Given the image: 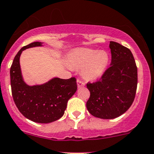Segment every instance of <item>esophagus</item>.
<instances>
[{"instance_id": "esophagus-1", "label": "esophagus", "mask_w": 154, "mask_h": 154, "mask_svg": "<svg viewBox=\"0 0 154 154\" xmlns=\"http://www.w3.org/2000/svg\"><path fill=\"white\" fill-rule=\"evenodd\" d=\"M77 85H78V87L81 88V87H82V86H85V84H84L83 82H82L80 79H77Z\"/></svg>"}]
</instances>
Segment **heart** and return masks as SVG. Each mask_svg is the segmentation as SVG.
I'll use <instances>...</instances> for the list:
<instances>
[{
	"label": "heart",
	"instance_id": "b5f03b06",
	"mask_svg": "<svg viewBox=\"0 0 154 154\" xmlns=\"http://www.w3.org/2000/svg\"><path fill=\"white\" fill-rule=\"evenodd\" d=\"M110 63V55L105 50L78 48L68 54V64L71 68L81 69L83 79L94 81L103 75Z\"/></svg>",
	"mask_w": 154,
	"mask_h": 154
}]
</instances>
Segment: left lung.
I'll return each mask as SVG.
<instances>
[{"mask_svg":"<svg viewBox=\"0 0 154 154\" xmlns=\"http://www.w3.org/2000/svg\"><path fill=\"white\" fill-rule=\"evenodd\" d=\"M110 67L99 82L87 84L90 97L86 103L89 113L97 118L112 119L130 108L137 84V69L131 51L110 41Z\"/></svg>","mask_w":154,"mask_h":154,"instance_id":"left-lung-1","label":"left lung"}]
</instances>
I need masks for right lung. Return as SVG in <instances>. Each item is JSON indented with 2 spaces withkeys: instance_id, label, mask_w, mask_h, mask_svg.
Segmentation results:
<instances>
[{
  "instance_id": "right-lung-1",
  "label": "right lung",
  "mask_w": 154,
  "mask_h": 154,
  "mask_svg": "<svg viewBox=\"0 0 154 154\" xmlns=\"http://www.w3.org/2000/svg\"><path fill=\"white\" fill-rule=\"evenodd\" d=\"M43 46L41 42H33L22 47L14 59L10 77L12 96L20 113L36 123L48 124L64 115L68 100L77 90V84L75 78L57 77L41 84H26L20 67V56L24 50Z\"/></svg>"
}]
</instances>
